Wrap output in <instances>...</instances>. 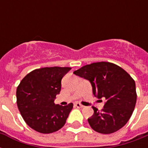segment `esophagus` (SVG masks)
Instances as JSON below:
<instances>
[{
  "mask_svg": "<svg viewBox=\"0 0 148 148\" xmlns=\"http://www.w3.org/2000/svg\"><path fill=\"white\" fill-rule=\"evenodd\" d=\"M74 106H75V107H77V108H84V106L82 105V104H81V103H76L75 104H74Z\"/></svg>",
  "mask_w": 148,
  "mask_h": 148,
  "instance_id": "obj_1",
  "label": "esophagus"
}]
</instances>
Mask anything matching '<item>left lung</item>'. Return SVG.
Wrapping results in <instances>:
<instances>
[{"label": "left lung", "instance_id": "left-lung-1", "mask_svg": "<svg viewBox=\"0 0 148 148\" xmlns=\"http://www.w3.org/2000/svg\"><path fill=\"white\" fill-rule=\"evenodd\" d=\"M74 74L88 80L95 97L105 100L101 111L92 107L94 114L88 119L91 128L108 134L123 127L131 117L137 101L135 82L130 74L119 66L104 61L85 65Z\"/></svg>", "mask_w": 148, "mask_h": 148}]
</instances>
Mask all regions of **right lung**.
Instances as JSON below:
<instances>
[{
  "mask_svg": "<svg viewBox=\"0 0 148 148\" xmlns=\"http://www.w3.org/2000/svg\"><path fill=\"white\" fill-rule=\"evenodd\" d=\"M71 67H51L36 69L22 79L17 88V104L26 124L34 131L50 134L66 123L73 103H54L60 94L61 79Z\"/></svg>",
  "mask_w": 148,
  "mask_h": 148,
  "instance_id": "add662e5",
  "label": "right lung"
}]
</instances>
